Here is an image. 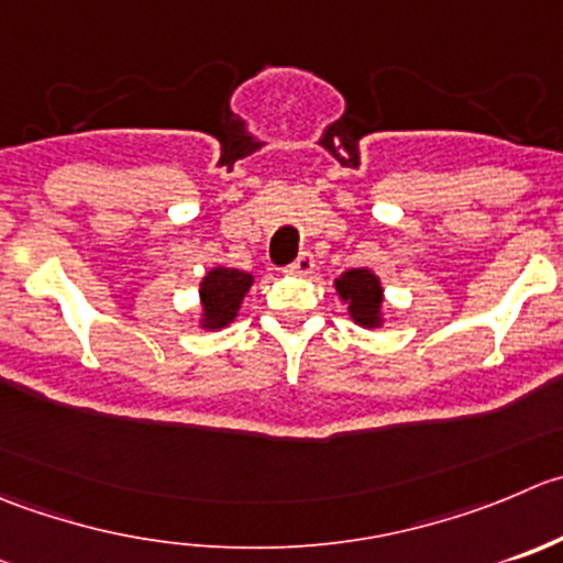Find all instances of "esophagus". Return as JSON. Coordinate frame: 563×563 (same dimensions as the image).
Returning <instances> with one entry per match:
<instances>
[{
  "label": "esophagus",
  "instance_id": "1",
  "mask_svg": "<svg viewBox=\"0 0 563 563\" xmlns=\"http://www.w3.org/2000/svg\"><path fill=\"white\" fill-rule=\"evenodd\" d=\"M313 266H316V261H313V255L310 253H299L297 255V261H294L291 266H288V269L294 272V275H310V272H313Z\"/></svg>",
  "mask_w": 563,
  "mask_h": 563
}]
</instances>
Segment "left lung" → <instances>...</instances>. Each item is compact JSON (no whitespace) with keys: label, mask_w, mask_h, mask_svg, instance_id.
I'll return each mask as SVG.
<instances>
[{"label":"left lung","mask_w":563,"mask_h":563,"mask_svg":"<svg viewBox=\"0 0 563 563\" xmlns=\"http://www.w3.org/2000/svg\"><path fill=\"white\" fill-rule=\"evenodd\" d=\"M341 299L349 302V313L357 324L376 327L379 324V308H382V286L379 277L371 275L368 269H352L335 280Z\"/></svg>","instance_id":"1"}]
</instances>
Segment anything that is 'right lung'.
<instances>
[{"label":"right lung","instance_id":"obj_1","mask_svg":"<svg viewBox=\"0 0 563 563\" xmlns=\"http://www.w3.org/2000/svg\"><path fill=\"white\" fill-rule=\"evenodd\" d=\"M253 286V275L239 269H211L200 283V299H203L206 324L225 327L236 319L242 297Z\"/></svg>","mask_w":563,"mask_h":563}]
</instances>
